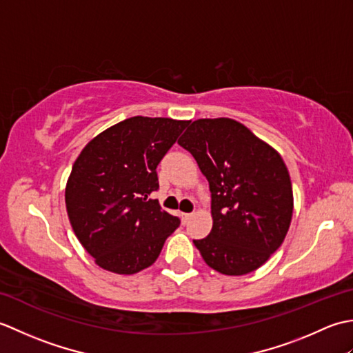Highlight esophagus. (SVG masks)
<instances>
[{"mask_svg":"<svg viewBox=\"0 0 353 353\" xmlns=\"http://www.w3.org/2000/svg\"><path fill=\"white\" fill-rule=\"evenodd\" d=\"M191 219H192V214H182V221H183V224L188 223Z\"/></svg>","mask_w":353,"mask_h":353,"instance_id":"obj_1","label":"esophagus"}]
</instances>
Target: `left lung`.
<instances>
[{
    "label": "left lung",
    "instance_id": "obj_1",
    "mask_svg": "<svg viewBox=\"0 0 353 353\" xmlns=\"http://www.w3.org/2000/svg\"><path fill=\"white\" fill-rule=\"evenodd\" d=\"M211 190L212 230L194 239L215 272L243 276L279 249L292 216L287 165L267 142L230 118L194 121L179 139Z\"/></svg>",
    "mask_w": 353,
    "mask_h": 353
}]
</instances>
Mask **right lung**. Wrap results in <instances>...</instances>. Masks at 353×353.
Returning <instances> with one entry per match:
<instances>
[{"instance_id":"right-lung-1","label":"right lung","mask_w":353,"mask_h":353,"mask_svg":"<svg viewBox=\"0 0 353 353\" xmlns=\"http://www.w3.org/2000/svg\"><path fill=\"white\" fill-rule=\"evenodd\" d=\"M190 121L132 117L88 142L65 190L66 212L95 264L134 274L159 256L181 220L148 199L157 191L156 168Z\"/></svg>"}]
</instances>
